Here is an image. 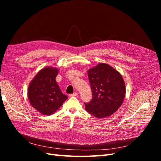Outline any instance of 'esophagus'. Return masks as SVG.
Returning <instances> with one entry per match:
<instances>
[{"label": "esophagus", "instance_id": "34e87169", "mask_svg": "<svg viewBox=\"0 0 161 161\" xmlns=\"http://www.w3.org/2000/svg\"><path fill=\"white\" fill-rule=\"evenodd\" d=\"M77 95H78L77 92H75L74 93H73V94H70V95H69V96H70V97H75V96H76Z\"/></svg>", "mask_w": 161, "mask_h": 161}]
</instances>
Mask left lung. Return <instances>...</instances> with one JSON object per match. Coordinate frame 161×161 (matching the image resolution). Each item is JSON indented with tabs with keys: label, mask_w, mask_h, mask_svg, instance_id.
<instances>
[{
	"label": "left lung",
	"mask_w": 161,
	"mask_h": 161,
	"mask_svg": "<svg viewBox=\"0 0 161 161\" xmlns=\"http://www.w3.org/2000/svg\"><path fill=\"white\" fill-rule=\"evenodd\" d=\"M92 98L85 103V109L97 118L109 117L122 105L125 95V85L120 73L105 63L87 71Z\"/></svg>",
	"instance_id": "obj_1"
}]
</instances>
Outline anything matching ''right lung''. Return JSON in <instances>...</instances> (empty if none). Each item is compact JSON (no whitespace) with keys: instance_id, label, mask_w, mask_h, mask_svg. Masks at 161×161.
<instances>
[{"instance_id":"add662e5","label":"right lung","mask_w":161,"mask_h":161,"mask_svg":"<svg viewBox=\"0 0 161 161\" xmlns=\"http://www.w3.org/2000/svg\"><path fill=\"white\" fill-rule=\"evenodd\" d=\"M58 71L56 68H43L29 85L27 96L30 103L43 115H49L55 113L68 99L56 81Z\"/></svg>"}]
</instances>
